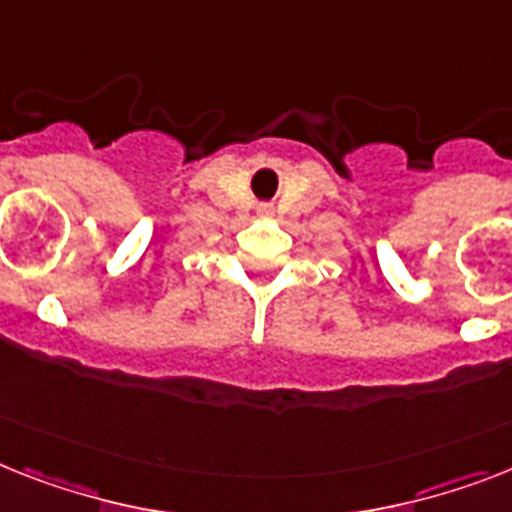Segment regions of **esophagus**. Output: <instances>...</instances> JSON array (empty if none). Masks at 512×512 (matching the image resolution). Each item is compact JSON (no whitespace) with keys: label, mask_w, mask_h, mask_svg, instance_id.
<instances>
[{"label":"esophagus","mask_w":512,"mask_h":512,"mask_svg":"<svg viewBox=\"0 0 512 512\" xmlns=\"http://www.w3.org/2000/svg\"><path fill=\"white\" fill-rule=\"evenodd\" d=\"M261 211H269V206H264V209H261Z\"/></svg>","instance_id":"34e87169"}]
</instances>
